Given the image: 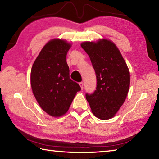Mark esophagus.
<instances>
[{
	"instance_id": "esophagus-1",
	"label": "esophagus",
	"mask_w": 159,
	"mask_h": 159,
	"mask_svg": "<svg viewBox=\"0 0 159 159\" xmlns=\"http://www.w3.org/2000/svg\"><path fill=\"white\" fill-rule=\"evenodd\" d=\"M79 85L80 86V87H81V89H83V82H79Z\"/></svg>"
}]
</instances>
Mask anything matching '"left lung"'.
<instances>
[{"mask_svg":"<svg viewBox=\"0 0 159 159\" xmlns=\"http://www.w3.org/2000/svg\"><path fill=\"white\" fill-rule=\"evenodd\" d=\"M81 47L88 54L97 79L96 89L86 93L94 116L101 120L113 117L126 100L130 73L120 50L107 39L86 42Z\"/></svg>","mask_w":159,"mask_h":159,"instance_id":"8db88e82","label":"left lung"}]
</instances>
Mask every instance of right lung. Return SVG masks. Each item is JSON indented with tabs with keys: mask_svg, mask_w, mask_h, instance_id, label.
<instances>
[{
	"mask_svg": "<svg viewBox=\"0 0 159 159\" xmlns=\"http://www.w3.org/2000/svg\"><path fill=\"white\" fill-rule=\"evenodd\" d=\"M70 48L64 40H51L43 46L31 69L33 93L42 109L53 117L65 114L76 93L81 90L70 78L66 62Z\"/></svg>",
	"mask_w": 159,
	"mask_h": 159,
	"instance_id": "add662e5",
	"label": "right lung"
}]
</instances>
